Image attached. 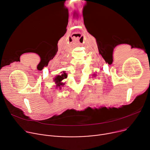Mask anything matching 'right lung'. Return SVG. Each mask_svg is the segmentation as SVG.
Listing matches in <instances>:
<instances>
[{
	"instance_id": "1",
	"label": "right lung",
	"mask_w": 150,
	"mask_h": 150,
	"mask_svg": "<svg viewBox=\"0 0 150 150\" xmlns=\"http://www.w3.org/2000/svg\"><path fill=\"white\" fill-rule=\"evenodd\" d=\"M67 76V74L64 72H63V74L61 75H58L56 76L54 81L57 84V87H59V88H61V86H63L64 85V84L61 83V81L64 78H66Z\"/></svg>"
}]
</instances>
